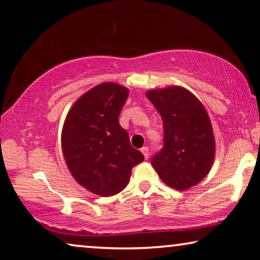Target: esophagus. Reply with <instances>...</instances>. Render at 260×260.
I'll list each match as a JSON object with an SVG mask.
<instances>
[{
  "label": "esophagus",
  "instance_id": "1",
  "mask_svg": "<svg viewBox=\"0 0 260 260\" xmlns=\"http://www.w3.org/2000/svg\"><path fill=\"white\" fill-rule=\"evenodd\" d=\"M141 152L143 154V156H145L146 159L149 158L150 152H149V149H148V147H142V148H141Z\"/></svg>",
  "mask_w": 260,
  "mask_h": 260
}]
</instances>
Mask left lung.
I'll return each mask as SVG.
<instances>
[{"mask_svg":"<svg viewBox=\"0 0 260 260\" xmlns=\"http://www.w3.org/2000/svg\"><path fill=\"white\" fill-rule=\"evenodd\" d=\"M163 120V147L151 166L168 186L187 189L211 170L215 141L208 114L186 89L169 86L146 93Z\"/></svg>","mask_w":260,"mask_h":260,"instance_id":"obj_1","label":"left lung"}]
</instances>
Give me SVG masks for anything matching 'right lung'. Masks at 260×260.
Here are the masks:
<instances>
[{
  "instance_id": "add662e5",
  "label": "right lung",
  "mask_w": 260,
  "mask_h": 260,
  "mask_svg": "<svg viewBox=\"0 0 260 260\" xmlns=\"http://www.w3.org/2000/svg\"><path fill=\"white\" fill-rule=\"evenodd\" d=\"M127 97L125 86L102 83L73 105L64 121L62 150L69 171L78 184L101 197L121 192L132 168L145 159L119 123Z\"/></svg>"
}]
</instances>
